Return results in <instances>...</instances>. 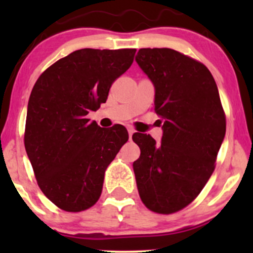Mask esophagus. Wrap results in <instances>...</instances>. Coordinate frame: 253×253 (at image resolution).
<instances>
[{
    "label": "esophagus",
    "instance_id": "esophagus-1",
    "mask_svg": "<svg viewBox=\"0 0 253 253\" xmlns=\"http://www.w3.org/2000/svg\"><path fill=\"white\" fill-rule=\"evenodd\" d=\"M127 130H128V135H129V139H130V138H132L133 133H134V132H135V130H134V129H133V128H132V127H127Z\"/></svg>",
    "mask_w": 253,
    "mask_h": 253
}]
</instances>
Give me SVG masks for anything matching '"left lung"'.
Instances as JSON below:
<instances>
[{
	"mask_svg": "<svg viewBox=\"0 0 253 253\" xmlns=\"http://www.w3.org/2000/svg\"><path fill=\"white\" fill-rule=\"evenodd\" d=\"M135 62L155 86V109L164 120L159 144L144 133L132 136L140 147L136 187L149 210L171 214L187 207L213 173L225 113L203 64L171 48H140Z\"/></svg>",
	"mask_w": 253,
	"mask_h": 253,
	"instance_id": "8db88e82",
	"label": "left lung"
}]
</instances>
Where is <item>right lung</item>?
Wrapping results in <instances>:
<instances>
[{"label": "right lung", "mask_w": 253, "mask_h": 253, "mask_svg": "<svg viewBox=\"0 0 253 253\" xmlns=\"http://www.w3.org/2000/svg\"><path fill=\"white\" fill-rule=\"evenodd\" d=\"M135 51L77 50L51 65L34 84L26 152L40 189L60 210L81 211L96 203L104 171L128 140L124 126L102 128L86 115L106 102Z\"/></svg>", "instance_id": "1"}]
</instances>
